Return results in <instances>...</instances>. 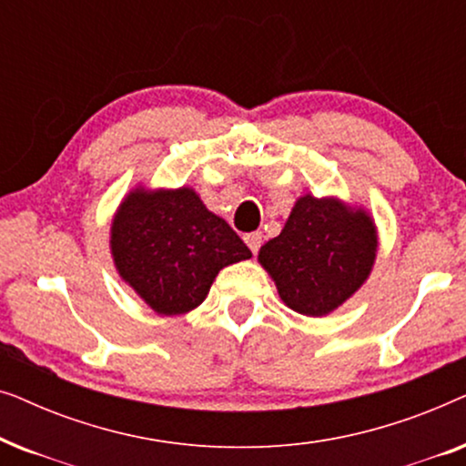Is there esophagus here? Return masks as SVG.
Masks as SVG:
<instances>
[{
	"instance_id": "esophagus-1",
	"label": "esophagus",
	"mask_w": 466,
	"mask_h": 466,
	"mask_svg": "<svg viewBox=\"0 0 466 466\" xmlns=\"http://www.w3.org/2000/svg\"><path fill=\"white\" fill-rule=\"evenodd\" d=\"M244 239H246L248 248H250V250H252V254H257V252H258V248H260V244H263V235H260L258 231H257V233H248Z\"/></svg>"
}]
</instances>
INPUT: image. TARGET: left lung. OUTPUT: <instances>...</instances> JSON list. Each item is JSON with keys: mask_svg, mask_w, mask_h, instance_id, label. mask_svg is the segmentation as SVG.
I'll list each match as a JSON object with an SVG mask.
<instances>
[{"mask_svg": "<svg viewBox=\"0 0 466 466\" xmlns=\"http://www.w3.org/2000/svg\"><path fill=\"white\" fill-rule=\"evenodd\" d=\"M375 254L378 228L365 208L303 195L282 233L260 246L258 263L290 309L320 318L367 282Z\"/></svg>", "mask_w": 466, "mask_h": 466, "instance_id": "left-lung-1", "label": "left lung"}]
</instances>
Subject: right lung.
<instances>
[{
	"label": "right lung",
	"instance_id": "1",
	"mask_svg": "<svg viewBox=\"0 0 466 466\" xmlns=\"http://www.w3.org/2000/svg\"><path fill=\"white\" fill-rule=\"evenodd\" d=\"M110 250L118 276L161 316L195 309L220 269L252 257L190 187L133 188L112 218Z\"/></svg>",
	"mask_w": 466,
	"mask_h": 466
}]
</instances>
